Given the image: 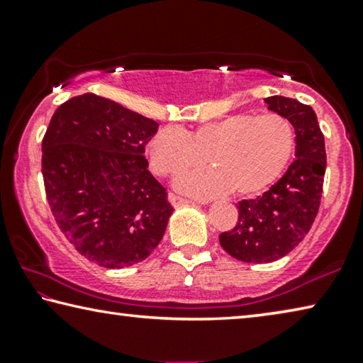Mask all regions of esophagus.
Segmentation results:
<instances>
[{"mask_svg": "<svg viewBox=\"0 0 363 363\" xmlns=\"http://www.w3.org/2000/svg\"><path fill=\"white\" fill-rule=\"evenodd\" d=\"M169 200H171V203L174 205V207H182V205H192V203H196V202H192L191 199L176 196V194H169Z\"/></svg>", "mask_w": 363, "mask_h": 363, "instance_id": "1", "label": "esophagus"}]
</instances>
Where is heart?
Here are the masks:
<instances>
[{
    "instance_id": "1",
    "label": "heart",
    "mask_w": 363,
    "mask_h": 363,
    "mask_svg": "<svg viewBox=\"0 0 363 363\" xmlns=\"http://www.w3.org/2000/svg\"><path fill=\"white\" fill-rule=\"evenodd\" d=\"M295 142L294 125L280 113H235L203 123L191 135L176 127L158 130L150 143V163L156 174L179 176L207 156L213 169L182 177L181 187L200 197L231 189L251 196L277 181L294 156Z\"/></svg>"
}]
</instances>
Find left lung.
<instances>
[{
  "label": "left lung",
  "mask_w": 363,
  "mask_h": 363,
  "mask_svg": "<svg viewBox=\"0 0 363 363\" xmlns=\"http://www.w3.org/2000/svg\"><path fill=\"white\" fill-rule=\"evenodd\" d=\"M270 111L291 122L296 160L267 192L238 202V223L220 235L223 250L242 262H272L284 257L311 230L321 203L326 148L316 113L284 96L266 97Z\"/></svg>",
  "instance_id": "8db88e82"
}]
</instances>
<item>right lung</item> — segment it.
I'll return each instance as SVG.
<instances>
[{"label": "right lung", "instance_id": "add662e5", "mask_svg": "<svg viewBox=\"0 0 363 363\" xmlns=\"http://www.w3.org/2000/svg\"><path fill=\"white\" fill-rule=\"evenodd\" d=\"M158 123L93 93L68 99L42 140L52 215L81 256L107 269L147 259L174 207L148 171Z\"/></svg>", "mask_w": 363, "mask_h": 363}]
</instances>
